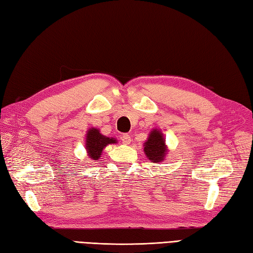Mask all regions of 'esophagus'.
Returning <instances> with one entry per match:
<instances>
[{"label":"esophagus","instance_id":"obj_1","mask_svg":"<svg viewBox=\"0 0 253 253\" xmlns=\"http://www.w3.org/2000/svg\"><path fill=\"white\" fill-rule=\"evenodd\" d=\"M122 142H123V144H125V145L130 144V142H131L130 136H129V134H123V136H122Z\"/></svg>","mask_w":253,"mask_h":253}]
</instances>
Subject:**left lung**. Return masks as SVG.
<instances>
[{
	"mask_svg": "<svg viewBox=\"0 0 253 253\" xmlns=\"http://www.w3.org/2000/svg\"><path fill=\"white\" fill-rule=\"evenodd\" d=\"M144 153L152 163H161L165 160L168 149L160 129H153L149 134L148 140L143 144Z\"/></svg>",
	"mask_w": 253,
	"mask_h": 253,
	"instance_id": "8db88e82",
	"label": "left lung"
}]
</instances>
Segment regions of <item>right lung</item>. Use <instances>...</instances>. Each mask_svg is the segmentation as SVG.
<instances>
[{
	"label": "right lung",
	"instance_id": "add662e5",
	"mask_svg": "<svg viewBox=\"0 0 253 253\" xmlns=\"http://www.w3.org/2000/svg\"><path fill=\"white\" fill-rule=\"evenodd\" d=\"M116 142V139L103 136L97 128H89L86 133V150L88 156L93 161H98L101 157L102 151L105 146Z\"/></svg>",
	"mask_w": 253,
	"mask_h": 253
}]
</instances>
